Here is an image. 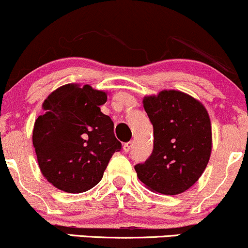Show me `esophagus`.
I'll return each instance as SVG.
<instances>
[{"mask_svg":"<svg viewBox=\"0 0 248 248\" xmlns=\"http://www.w3.org/2000/svg\"><path fill=\"white\" fill-rule=\"evenodd\" d=\"M122 148H124V153H128V152L130 151V148H132V142H126L124 145V147H122Z\"/></svg>","mask_w":248,"mask_h":248,"instance_id":"1","label":"esophagus"}]
</instances>
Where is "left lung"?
I'll use <instances>...</instances> for the list:
<instances>
[{"label":"left lung","instance_id":"left-lung-1","mask_svg":"<svg viewBox=\"0 0 248 248\" xmlns=\"http://www.w3.org/2000/svg\"><path fill=\"white\" fill-rule=\"evenodd\" d=\"M153 124V153L135 165L148 189L166 195L186 192L206 170L212 153L208 111L199 100L180 91H161L142 100Z\"/></svg>","mask_w":248,"mask_h":248}]
</instances>
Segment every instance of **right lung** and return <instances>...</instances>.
I'll return each instance as SVG.
<instances>
[{"label": "right lung", "instance_id": "1", "mask_svg": "<svg viewBox=\"0 0 248 248\" xmlns=\"http://www.w3.org/2000/svg\"><path fill=\"white\" fill-rule=\"evenodd\" d=\"M107 93L68 83L48 95L32 129L42 175L67 193H83L101 181L111 155L121 149L114 124L100 106Z\"/></svg>", "mask_w": 248, "mask_h": 248}]
</instances>
